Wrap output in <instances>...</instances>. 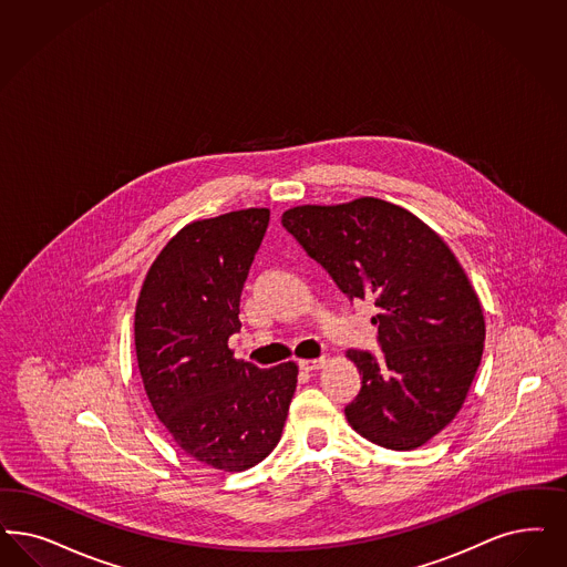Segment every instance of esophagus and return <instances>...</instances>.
Segmentation results:
<instances>
[{"mask_svg": "<svg viewBox=\"0 0 567 567\" xmlns=\"http://www.w3.org/2000/svg\"><path fill=\"white\" fill-rule=\"evenodd\" d=\"M327 364V360L324 358H313V360H299V369L306 372L318 371V369H322Z\"/></svg>", "mask_w": 567, "mask_h": 567, "instance_id": "1", "label": "esophagus"}]
</instances>
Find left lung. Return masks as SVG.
I'll return each instance as SVG.
<instances>
[{"label": "left lung", "mask_w": 567, "mask_h": 567, "mask_svg": "<svg viewBox=\"0 0 567 567\" xmlns=\"http://www.w3.org/2000/svg\"><path fill=\"white\" fill-rule=\"evenodd\" d=\"M282 226L343 293L379 308L383 355L346 353L362 374L348 423L383 449L427 444L463 409L484 353V312L463 266L425 221L374 196L299 205Z\"/></svg>", "instance_id": "left-lung-1"}]
</instances>
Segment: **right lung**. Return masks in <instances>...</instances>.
<instances>
[{
	"instance_id": "1",
	"label": "right lung",
	"mask_w": 567,
	"mask_h": 567,
	"mask_svg": "<svg viewBox=\"0 0 567 567\" xmlns=\"http://www.w3.org/2000/svg\"><path fill=\"white\" fill-rule=\"evenodd\" d=\"M270 209L184 226L156 255L136 303L137 369L158 421L179 449L221 471H245L278 444L297 364L236 360L228 337Z\"/></svg>"
}]
</instances>
